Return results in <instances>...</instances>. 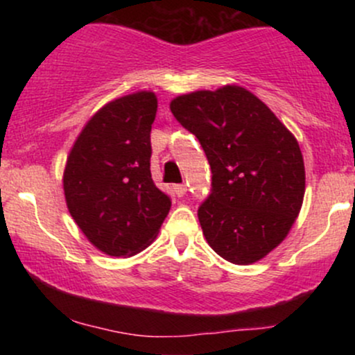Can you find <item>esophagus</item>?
I'll return each mask as SVG.
<instances>
[{"label": "esophagus", "instance_id": "1", "mask_svg": "<svg viewBox=\"0 0 355 355\" xmlns=\"http://www.w3.org/2000/svg\"><path fill=\"white\" fill-rule=\"evenodd\" d=\"M173 191H175V195H177V197H183V195L187 193V185H183V183H180V185H175Z\"/></svg>", "mask_w": 355, "mask_h": 355}]
</instances>
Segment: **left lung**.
<instances>
[{"label": "left lung", "mask_w": 355, "mask_h": 355, "mask_svg": "<svg viewBox=\"0 0 355 355\" xmlns=\"http://www.w3.org/2000/svg\"><path fill=\"white\" fill-rule=\"evenodd\" d=\"M170 110L210 164L211 190L198 207L209 245L237 266L263 259L302 207L305 170L294 135L242 87L182 95Z\"/></svg>", "instance_id": "obj_1"}]
</instances>
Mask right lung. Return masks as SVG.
Returning a JSON list of instances; mask_svg holds the SVG:
<instances>
[{"mask_svg": "<svg viewBox=\"0 0 355 355\" xmlns=\"http://www.w3.org/2000/svg\"><path fill=\"white\" fill-rule=\"evenodd\" d=\"M152 92L110 101L81 130L63 175L68 210L98 250L133 255L150 245L172 200L153 183Z\"/></svg>", "mask_w": 355, "mask_h": 355, "instance_id": "1", "label": "right lung"}]
</instances>
